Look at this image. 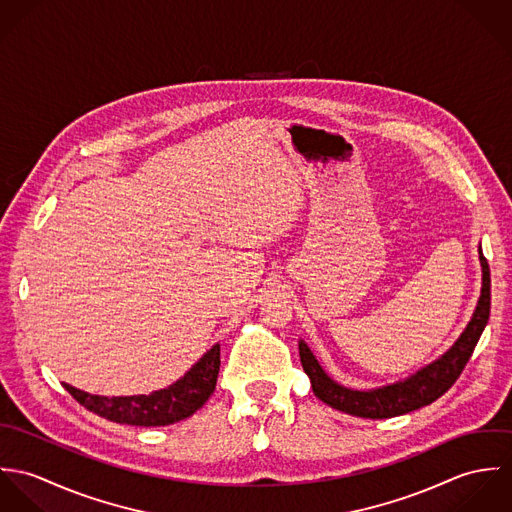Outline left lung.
I'll return each mask as SVG.
<instances>
[{
  "instance_id": "1",
  "label": "left lung",
  "mask_w": 512,
  "mask_h": 512,
  "mask_svg": "<svg viewBox=\"0 0 512 512\" xmlns=\"http://www.w3.org/2000/svg\"><path fill=\"white\" fill-rule=\"evenodd\" d=\"M481 266H483V288L481 297L477 303V309L473 313V319L469 321L467 329L461 333L457 343L443 355L436 363L424 366L410 378L382 386L376 390H351L335 380H331L325 370L319 366L309 347L299 341V359L301 366L307 372L311 380L313 394L329 404L335 410H341L351 416L370 418V420H382V418H394L408 412H414L422 406L432 404L438 400L441 394H445L453 382L459 378L467 361L471 359L475 345L489 321L491 311V272L487 258L479 250Z\"/></svg>"
}]
</instances>
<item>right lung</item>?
Wrapping results in <instances>:
<instances>
[{
	"instance_id": "1",
	"label": "right lung",
	"mask_w": 512,
	"mask_h": 512,
	"mask_svg": "<svg viewBox=\"0 0 512 512\" xmlns=\"http://www.w3.org/2000/svg\"><path fill=\"white\" fill-rule=\"evenodd\" d=\"M220 368V347L215 345L175 384L140 396H96L63 384L86 410L130 426H169L193 416L215 392Z\"/></svg>"
}]
</instances>
